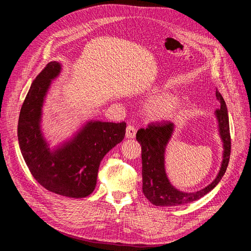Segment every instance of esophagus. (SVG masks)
<instances>
[{
  "label": "esophagus",
  "instance_id": "esophagus-1",
  "mask_svg": "<svg viewBox=\"0 0 251 251\" xmlns=\"http://www.w3.org/2000/svg\"><path fill=\"white\" fill-rule=\"evenodd\" d=\"M136 132H137V130H136L135 126H127L126 132V138H130V139L135 138Z\"/></svg>",
  "mask_w": 251,
  "mask_h": 251
}]
</instances>
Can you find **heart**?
I'll return each instance as SVG.
<instances>
[{
	"label": "heart",
	"mask_w": 251,
	"mask_h": 251,
	"mask_svg": "<svg viewBox=\"0 0 251 251\" xmlns=\"http://www.w3.org/2000/svg\"><path fill=\"white\" fill-rule=\"evenodd\" d=\"M179 104L180 100L176 95H158L148 105V115L154 120H169L178 111Z\"/></svg>",
	"instance_id": "obj_1"
}]
</instances>
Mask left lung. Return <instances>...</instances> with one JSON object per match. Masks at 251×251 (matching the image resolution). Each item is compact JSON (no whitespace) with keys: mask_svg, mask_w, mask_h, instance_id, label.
<instances>
[{"mask_svg":"<svg viewBox=\"0 0 251 251\" xmlns=\"http://www.w3.org/2000/svg\"><path fill=\"white\" fill-rule=\"evenodd\" d=\"M216 97L220 102V109L215 112L218 121V131L223 142V159L221 168L210 184L200 191L185 193L177 189L170 182L165 172V150L170 142L175 125L173 123H158L140 128L136 134V139L141 146L142 159V192L147 199L156 206H179L198 200L221 181L226 172L230 157V133L229 119L226 103L221 93L216 90Z\"/></svg>","mask_w":251,"mask_h":251,"instance_id":"1","label":"left lung"}]
</instances>
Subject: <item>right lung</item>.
Returning <instances> with one entry per match:
<instances>
[{
    "label": "right lung",
    "instance_id": "add662e5",
    "mask_svg": "<svg viewBox=\"0 0 251 251\" xmlns=\"http://www.w3.org/2000/svg\"><path fill=\"white\" fill-rule=\"evenodd\" d=\"M60 71V63L50 62L33 80L20 112L19 146L42 186L57 195L85 198L95 189L102 158L124 140L126 125L89 120L70 139L50 148L42 131L43 105Z\"/></svg>",
    "mask_w": 251,
    "mask_h": 251
}]
</instances>
